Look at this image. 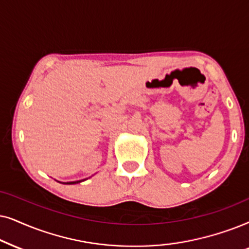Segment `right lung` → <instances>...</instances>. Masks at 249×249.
Masks as SVG:
<instances>
[{
  "label": "right lung",
  "mask_w": 249,
  "mask_h": 249,
  "mask_svg": "<svg viewBox=\"0 0 249 249\" xmlns=\"http://www.w3.org/2000/svg\"><path fill=\"white\" fill-rule=\"evenodd\" d=\"M86 178H84V180H78V181H71V182H60V183L62 184H77V183H81V182L85 181ZM59 182V181H58Z\"/></svg>",
  "instance_id": "add662e5"
}]
</instances>
